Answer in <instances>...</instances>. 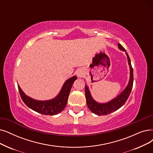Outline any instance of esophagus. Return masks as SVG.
I'll return each mask as SVG.
<instances>
[{"label":"esophagus","mask_w":153,"mask_h":153,"mask_svg":"<svg viewBox=\"0 0 153 153\" xmlns=\"http://www.w3.org/2000/svg\"><path fill=\"white\" fill-rule=\"evenodd\" d=\"M77 75H78L79 77H82L83 75V72H82L81 71H78V73H77Z\"/></svg>","instance_id":"obj_1"}]
</instances>
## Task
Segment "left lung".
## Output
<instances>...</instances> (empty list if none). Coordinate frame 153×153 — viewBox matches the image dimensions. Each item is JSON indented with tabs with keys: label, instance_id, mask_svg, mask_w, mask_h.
<instances>
[{
	"label": "left lung",
	"instance_id": "left-lung-1",
	"mask_svg": "<svg viewBox=\"0 0 153 153\" xmlns=\"http://www.w3.org/2000/svg\"><path fill=\"white\" fill-rule=\"evenodd\" d=\"M118 46L120 50L126 52V54L127 57L128 63H129V68H130L129 82V83H128V85H127L126 88L124 90L123 92H122L120 94H119L117 97H115V99H112L111 101H109L108 102L104 103H98L95 100H94L92 97H91L90 94L88 86L85 85V97H86L87 106L91 112H93L94 114L98 115H105L111 114L113 112H115L119 108H120L122 106L124 105V103H126L127 99L129 97V95L131 92V90L132 88L133 81H134L133 69L131 66L130 58L123 46L119 43Z\"/></svg>",
	"mask_w": 153,
	"mask_h": 153
}]
</instances>
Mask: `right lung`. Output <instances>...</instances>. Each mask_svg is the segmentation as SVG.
Returning a JSON list of instances; mask_svg holds the SVG:
<instances>
[{
	"mask_svg": "<svg viewBox=\"0 0 153 153\" xmlns=\"http://www.w3.org/2000/svg\"><path fill=\"white\" fill-rule=\"evenodd\" d=\"M77 77L73 76L68 79L63 84L59 94L53 99L49 100H34L26 95L18 85L19 94L24 103L30 109L39 114L48 115H54L60 113L65 108L72 85Z\"/></svg>",
	"mask_w": 153,
	"mask_h": 153,
	"instance_id": "right-lung-1",
	"label": "right lung"
}]
</instances>
